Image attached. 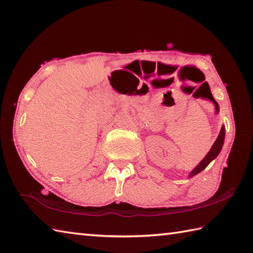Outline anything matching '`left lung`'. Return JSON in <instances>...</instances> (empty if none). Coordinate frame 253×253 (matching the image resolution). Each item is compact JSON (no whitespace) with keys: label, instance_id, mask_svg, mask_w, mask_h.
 <instances>
[{"label":"left lung","instance_id":"obj_1","mask_svg":"<svg viewBox=\"0 0 253 253\" xmlns=\"http://www.w3.org/2000/svg\"><path fill=\"white\" fill-rule=\"evenodd\" d=\"M224 139H225V127L222 126L221 131H219V135L215 140V142H214V144L212 146L211 150H210L209 153L206 155V158H204L201 161V162L199 163V165H197V168H195V169L191 171L190 175H189L190 177H193L195 175H197L198 173H200V171H202L210 163L212 162L214 159L217 157L218 153L221 152L222 147L224 144Z\"/></svg>","mask_w":253,"mask_h":253}]
</instances>
